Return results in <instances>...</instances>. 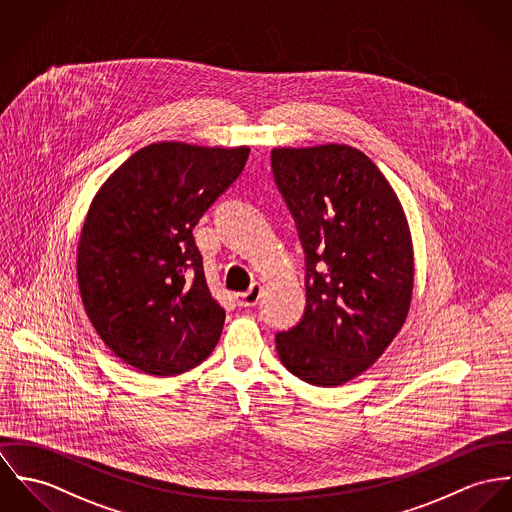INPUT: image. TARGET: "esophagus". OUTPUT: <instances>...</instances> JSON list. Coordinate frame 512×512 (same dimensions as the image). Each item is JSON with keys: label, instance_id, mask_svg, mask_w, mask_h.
Masks as SVG:
<instances>
[{"label": "esophagus", "instance_id": "esophagus-1", "mask_svg": "<svg viewBox=\"0 0 512 512\" xmlns=\"http://www.w3.org/2000/svg\"><path fill=\"white\" fill-rule=\"evenodd\" d=\"M259 298H261V284L253 283L247 292L237 294V304L241 308H249V306H255Z\"/></svg>", "mask_w": 512, "mask_h": 512}]
</instances>
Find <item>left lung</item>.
<instances>
[{"label": "left lung", "mask_w": 512, "mask_h": 512, "mask_svg": "<svg viewBox=\"0 0 512 512\" xmlns=\"http://www.w3.org/2000/svg\"><path fill=\"white\" fill-rule=\"evenodd\" d=\"M271 169L306 261V306L275 336L284 367L316 387L369 369L402 328L414 279L410 231L387 178L347 145L273 149Z\"/></svg>", "instance_id": "obj_1"}]
</instances>
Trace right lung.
<instances>
[{
  "label": "right lung",
  "instance_id": "obj_1",
  "mask_svg": "<svg viewBox=\"0 0 512 512\" xmlns=\"http://www.w3.org/2000/svg\"><path fill=\"white\" fill-rule=\"evenodd\" d=\"M247 147L153 143L96 194L78 245V286L115 355L157 377L200 365L222 336L192 229L243 171Z\"/></svg>",
  "mask_w": 512,
  "mask_h": 512
}]
</instances>
